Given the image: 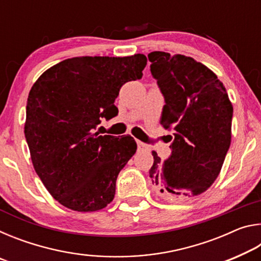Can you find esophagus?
Listing matches in <instances>:
<instances>
[{
  "mask_svg": "<svg viewBox=\"0 0 261 261\" xmlns=\"http://www.w3.org/2000/svg\"><path fill=\"white\" fill-rule=\"evenodd\" d=\"M137 145H138V148L139 149H148L147 145L144 144L143 141H140V140H137Z\"/></svg>",
  "mask_w": 261,
  "mask_h": 261,
  "instance_id": "obj_1",
  "label": "esophagus"
}]
</instances>
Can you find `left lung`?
Segmentation results:
<instances>
[{
  "instance_id": "obj_1",
  "label": "left lung",
  "mask_w": 261,
  "mask_h": 261,
  "mask_svg": "<svg viewBox=\"0 0 261 261\" xmlns=\"http://www.w3.org/2000/svg\"><path fill=\"white\" fill-rule=\"evenodd\" d=\"M148 60L166 102L160 122L174 131L167 160L152 152L149 177L159 196L182 201L219 176L231 141L232 105L216 74L192 57L152 51Z\"/></svg>"
}]
</instances>
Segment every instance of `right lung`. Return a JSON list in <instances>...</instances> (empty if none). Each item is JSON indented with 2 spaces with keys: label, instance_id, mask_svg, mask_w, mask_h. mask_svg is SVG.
<instances>
[{
  "label": "right lung",
  "instance_id": "add662e5",
  "mask_svg": "<svg viewBox=\"0 0 261 261\" xmlns=\"http://www.w3.org/2000/svg\"><path fill=\"white\" fill-rule=\"evenodd\" d=\"M147 59L83 56L60 62L30 91L25 138L35 173L53 198L77 212L113 201L116 179L137 144L131 136H99L100 118L115 117L126 82L143 77Z\"/></svg>",
  "mask_w": 261,
  "mask_h": 261
}]
</instances>
